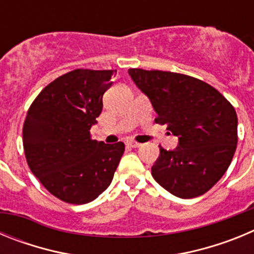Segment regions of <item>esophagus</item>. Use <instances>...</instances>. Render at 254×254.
Returning <instances> with one entry per match:
<instances>
[{"label": "esophagus", "mask_w": 254, "mask_h": 254, "mask_svg": "<svg viewBox=\"0 0 254 254\" xmlns=\"http://www.w3.org/2000/svg\"><path fill=\"white\" fill-rule=\"evenodd\" d=\"M126 145L129 147H140L141 146V143L136 142V141H131V140L127 141V142H126Z\"/></svg>", "instance_id": "esophagus-1"}]
</instances>
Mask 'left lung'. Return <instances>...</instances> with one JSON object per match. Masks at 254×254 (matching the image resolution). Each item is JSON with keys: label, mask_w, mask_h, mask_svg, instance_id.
I'll list each match as a JSON object with an SVG mask.
<instances>
[{"label": "left lung", "mask_w": 254, "mask_h": 254, "mask_svg": "<svg viewBox=\"0 0 254 254\" xmlns=\"http://www.w3.org/2000/svg\"><path fill=\"white\" fill-rule=\"evenodd\" d=\"M128 73L151 102L155 122L178 137L174 150L160 147L154 179L179 198L206 193L228 170L237 149L234 107L198 78L158 69L129 68Z\"/></svg>", "instance_id": "left-lung-1"}]
</instances>
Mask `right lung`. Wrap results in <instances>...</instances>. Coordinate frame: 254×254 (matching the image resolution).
<instances>
[{
	"instance_id": "add662e5",
	"label": "right lung",
	"mask_w": 254,
	"mask_h": 254,
	"mask_svg": "<svg viewBox=\"0 0 254 254\" xmlns=\"http://www.w3.org/2000/svg\"><path fill=\"white\" fill-rule=\"evenodd\" d=\"M112 69H73L47 85L35 98L22 128L31 173L67 203L91 202L112 183L125 143L91 140L90 128L112 86Z\"/></svg>"
}]
</instances>
